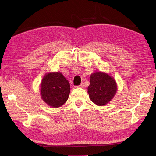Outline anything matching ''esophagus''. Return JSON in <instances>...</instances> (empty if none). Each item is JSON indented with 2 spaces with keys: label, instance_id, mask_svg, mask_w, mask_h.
<instances>
[{
  "label": "esophagus",
  "instance_id": "esophagus-1",
  "mask_svg": "<svg viewBox=\"0 0 156 156\" xmlns=\"http://www.w3.org/2000/svg\"><path fill=\"white\" fill-rule=\"evenodd\" d=\"M78 88H84V83H82L80 85H79L77 87Z\"/></svg>",
  "mask_w": 156,
  "mask_h": 156
}]
</instances>
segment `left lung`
Returning a JSON list of instances; mask_svg holds the SVG:
<instances>
[{"mask_svg": "<svg viewBox=\"0 0 156 156\" xmlns=\"http://www.w3.org/2000/svg\"><path fill=\"white\" fill-rule=\"evenodd\" d=\"M117 89L114 79L106 73L97 72L91 74L88 92L90 100L96 105H107L115 95Z\"/></svg>", "mask_w": 156, "mask_h": 156, "instance_id": "8db88e82", "label": "left lung"}]
</instances>
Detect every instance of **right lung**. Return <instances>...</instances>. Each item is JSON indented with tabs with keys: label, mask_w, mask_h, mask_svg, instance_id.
<instances>
[{
	"label": "right lung",
	"mask_w": 156,
	"mask_h": 156,
	"mask_svg": "<svg viewBox=\"0 0 156 156\" xmlns=\"http://www.w3.org/2000/svg\"><path fill=\"white\" fill-rule=\"evenodd\" d=\"M70 86L60 72L45 74L41 84V98L51 107L58 108L67 101Z\"/></svg>",
	"instance_id": "obj_1"
}]
</instances>
